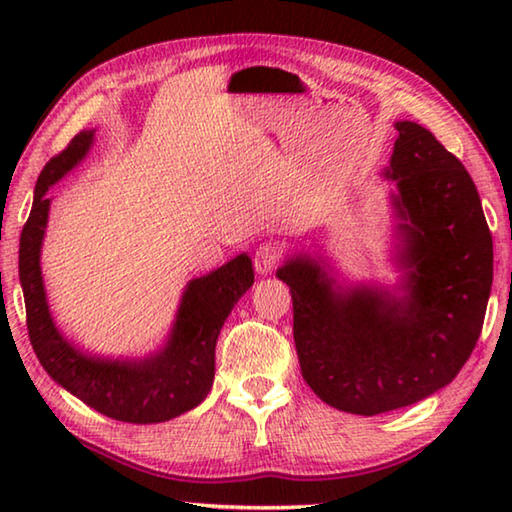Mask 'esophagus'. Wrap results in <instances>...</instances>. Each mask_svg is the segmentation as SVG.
Masks as SVG:
<instances>
[{
	"label": "esophagus",
	"instance_id": "1",
	"mask_svg": "<svg viewBox=\"0 0 512 512\" xmlns=\"http://www.w3.org/2000/svg\"><path fill=\"white\" fill-rule=\"evenodd\" d=\"M280 257H282V246L271 244V241H268V244H262L255 253V271L259 275H268L277 266V262H280Z\"/></svg>",
	"mask_w": 512,
	"mask_h": 512
}]
</instances>
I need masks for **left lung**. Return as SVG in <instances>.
I'll return each instance as SVG.
<instances>
[{
  "instance_id": "1",
  "label": "left lung",
  "mask_w": 512,
  "mask_h": 512,
  "mask_svg": "<svg viewBox=\"0 0 512 512\" xmlns=\"http://www.w3.org/2000/svg\"><path fill=\"white\" fill-rule=\"evenodd\" d=\"M393 291L334 280L323 257L293 255L277 277L293 300L302 377L339 411L377 415L447 386L479 341L492 287V235L461 160L427 128L397 121Z\"/></svg>"
}]
</instances>
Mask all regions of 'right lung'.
<instances>
[{
	"mask_svg": "<svg viewBox=\"0 0 512 512\" xmlns=\"http://www.w3.org/2000/svg\"><path fill=\"white\" fill-rule=\"evenodd\" d=\"M92 144L94 131H81L38 176L29 221L20 237V284L27 305L29 339L47 375L90 409L121 422H167L192 411L210 393L216 339L232 307L253 287V262L241 253L216 271L189 282L167 343L149 357L108 359L76 348L51 318L40 248L51 205L45 194L81 164Z\"/></svg>",
	"mask_w": 512,
	"mask_h": 512,
	"instance_id": "right-lung-1",
	"label": "right lung"
}]
</instances>
